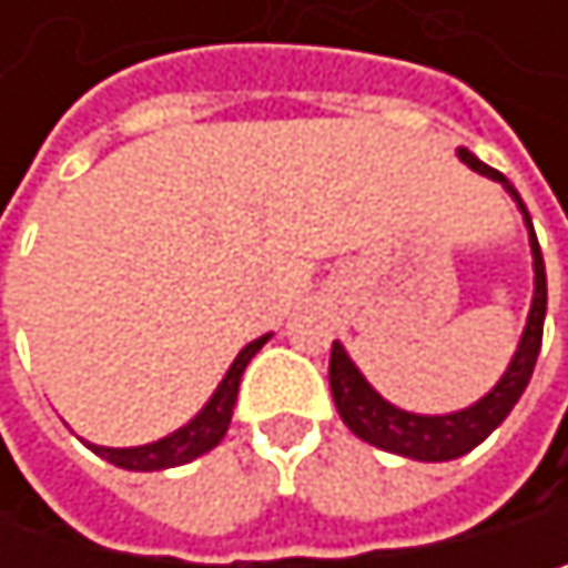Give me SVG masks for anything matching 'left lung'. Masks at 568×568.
Returning a JSON list of instances; mask_svg holds the SVG:
<instances>
[{"mask_svg":"<svg viewBox=\"0 0 568 568\" xmlns=\"http://www.w3.org/2000/svg\"><path fill=\"white\" fill-rule=\"evenodd\" d=\"M474 173L500 183L511 201L518 204L525 227H528V245H531V268H535V293H531V310H528V323L521 331L518 351L508 364L505 375L497 378V385L477 398L474 405L460 408V412H446V416H419V412H405L398 405H392L388 398H382L371 382L357 371V364L351 361V354L344 351L341 341H334L331 351V392L337 402V412L344 426L371 443L378 449L408 456V460H423V464H443V460H456V456L470 453L474 446H480L500 423L508 419V412L518 405L521 392L528 388V378L535 371L538 361V347H541V326H545V303H549V290H545V262H541V248H538V237L528 217L525 201L518 197V190L508 183L505 173H497L494 166L480 163L470 149H456Z\"/></svg>","mask_w":568,"mask_h":568,"instance_id":"left-lung-1","label":"left lung"}]
</instances>
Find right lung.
<instances>
[{
	"instance_id": "right-lung-1",
	"label": "right lung",
	"mask_w": 568,
	"mask_h": 568,
	"mask_svg": "<svg viewBox=\"0 0 568 568\" xmlns=\"http://www.w3.org/2000/svg\"><path fill=\"white\" fill-rule=\"evenodd\" d=\"M268 337H272V334H265V337H258V341H252V344H245L242 351H237V357H234L231 367L224 371V378H221V385L214 388V395L207 398V405H204L186 426L173 429L170 436H163V439H156V443H145V446H122V449H115V446H94V443H88V449H94V453L101 456V460L115 464V467H122V470H142V474H149V470L183 467V464H190V460H197V456L211 453V449L224 439V433H227V426H231L234 402H237V385H242L245 367H248V361L262 351V344H265Z\"/></svg>"
}]
</instances>
